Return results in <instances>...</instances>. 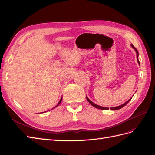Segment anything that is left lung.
Returning a JSON list of instances; mask_svg holds the SVG:
<instances>
[{
  "mask_svg": "<svg viewBox=\"0 0 155 155\" xmlns=\"http://www.w3.org/2000/svg\"><path fill=\"white\" fill-rule=\"evenodd\" d=\"M131 46H132V48H134V50H135V51H136V53H137V61H138V64H140V62H139V60H138V50H137V48H136L134 46H133V44H131ZM86 97H87V100H88V101L89 102V104H90L91 105H92L93 107H96V108H97V109H101V110H109V108L108 107H101V106H99V105H96V104H94V103L92 102V101H91L90 100L88 99V97L87 96H86ZM132 97L130 98V99H129L127 101H126L125 104H122V105H120V106H118V107H111V108H110V109L112 110H118V109H121V108L122 107H124L125 105H126L127 104H128V103L129 102V101L132 99Z\"/></svg>",
  "mask_w": 155,
  "mask_h": 155,
  "instance_id": "1",
  "label": "left lung"
}]
</instances>
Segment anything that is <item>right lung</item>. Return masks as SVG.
<instances>
[{
	"mask_svg": "<svg viewBox=\"0 0 155 155\" xmlns=\"http://www.w3.org/2000/svg\"><path fill=\"white\" fill-rule=\"evenodd\" d=\"M61 101H62V97H61V100H60V101H59V103H58V104L57 105H56V106H55V107H54V108H53V109H54V108H55L56 107H58V105H59L60 104V103H61Z\"/></svg>",
	"mask_w": 155,
	"mask_h": 155,
	"instance_id": "right-lung-1",
	"label": "right lung"
}]
</instances>
